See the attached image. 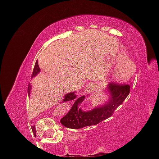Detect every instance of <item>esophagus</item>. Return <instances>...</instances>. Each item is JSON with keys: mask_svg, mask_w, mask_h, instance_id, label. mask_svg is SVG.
Instances as JSON below:
<instances>
[{"mask_svg": "<svg viewBox=\"0 0 159 159\" xmlns=\"http://www.w3.org/2000/svg\"><path fill=\"white\" fill-rule=\"evenodd\" d=\"M93 90V87L92 84H89V85H87V87H86L84 91H85L86 93H88L92 92Z\"/></svg>", "mask_w": 159, "mask_h": 159, "instance_id": "obj_1", "label": "esophagus"}]
</instances>
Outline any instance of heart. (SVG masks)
I'll list each match as a JSON object with an SVG mask.
<instances>
[{"mask_svg":"<svg viewBox=\"0 0 159 159\" xmlns=\"http://www.w3.org/2000/svg\"><path fill=\"white\" fill-rule=\"evenodd\" d=\"M118 62H121L117 66L114 72V80L117 82H125L128 81L135 72V66L130 61H128L125 56L118 57Z\"/></svg>","mask_w":159,"mask_h":159,"instance_id":"obj_1","label":"heart"}]
</instances>
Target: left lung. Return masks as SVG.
Segmentation results:
<instances>
[{
    "label": "left lung",
    "instance_id": "obj_1",
    "mask_svg": "<svg viewBox=\"0 0 159 159\" xmlns=\"http://www.w3.org/2000/svg\"><path fill=\"white\" fill-rule=\"evenodd\" d=\"M107 90L110 95L108 101L89 111H84L79 107L80 104L85 98L84 96H81L73 104L66 115L61 120L62 125L69 129H77L96 125L107 119L129 96L130 86L125 84L111 83L107 85Z\"/></svg>",
    "mask_w": 159,
    "mask_h": 159
}]
</instances>
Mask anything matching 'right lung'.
Segmentation results:
<instances>
[{
	"label": "right lung",
	"instance_id": "right-lung-1",
	"mask_svg": "<svg viewBox=\"0 0 159 159\" xmlns=\"http://www.w3.org/2000/svg\"><path fill=\"white\" fill-rule=\"evenodd\" d=\"M39 72H40V69H39V65H38V62L36 61V63H35V66H34V70H33L31 77L32 78L33 77H35L36 75L39 73ZM30 90H31V86H30V84H29L28 87H27V93H28V96H30ZM81 97L78 98L77 99H76V101L79 99V98H81ZM75 98H76V95L75 94L74 92L69 93H67L64 96V98H63V102H68V101H72V100L75 99ZM31 128L33 129V130H35V125H34V126H31Z\"/></svg>",
	"mask_w": 159,
	"mask_h": 159
}]
</instances>
